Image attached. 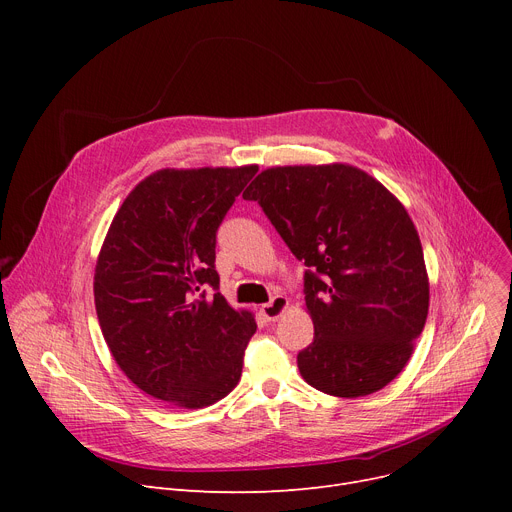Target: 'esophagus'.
Masks as SVG:
<instances>
[{"instance_id":"34e87169","label":"esophagus","mask_w":512,"mask_h":512,"mask_svg":"<svg viewBox=\"0 0 512 512\" xmlns=\"http://www.w3.org/2000/svg\"><path fill=\"white\" fill-rule=\"evenodd\" d=\"M286 307H288L286 297H282V294H276V297H274L270 303L261 305L259 313H261V317H263L265 321H276V319L286 311Z\"/></svg>"}]
</instances>
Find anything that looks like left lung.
<instances>
[{
  "instance_id": "1",
  "label": "left lung",
  "mask_w": 512,
  "mask_h": 512,
  "mask_svg": "<svg viewBox=\"0 0 512 512\" xmlns=\"http://www.w3.org/2000/svg\"><path fill=\"white\" fill-rule=\"evenodd\" d=\"M257 201L299 261L315 338L297 355L309 386L359 398L388 386L423 332L429 284L407 209L359 168L286 166L261 172Z\"/></svg>"
}]
</instances>
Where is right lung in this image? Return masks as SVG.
<instances>
[{
	"instance_id": "add662e5",
	"label": "right lung",
	"mask_w": 512,
	"mask_h": 512,
	"mask_svg": "<svg viewBox=\"0 0 512 512\" xmlns=\"http://www.w3.org/2000/svg\"><path fill=\"white\" fill-rule=\"evenodd\" d=\"M255 174L159 170L107 230L93 284L99 326L126 378L157 400L201 409L240 380L257 324L220 294L215 236Z\"/></svg>"
}]
</instances>
